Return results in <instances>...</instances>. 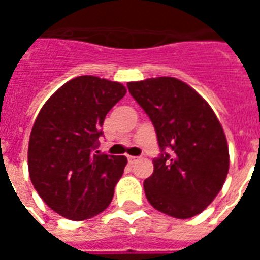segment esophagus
I'll return each instance as SVG.
<instances>
[{
	"label": "esophagus",
	"instance_id": "obj_1",
	"mask_svg": "<svg viewBox=\"0 0 260 260\" xmlns=\"http://www.w3.org/2000/svg\"><path fill=\"white\" fill-rule=\"evenodd\" d=\"M136 160H138V158H136V156H128V162H129V165H134Z\"/></svg>",
	"mask_w": 260,
	"mask_h": 260
}]
</instances>
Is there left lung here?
Segmentation results:
<instances>
[{
  "label": "left lung",
  "instance_id": "1",
  "mask_svg": "<svg viewBox=\"0 0 260 260\" xmlns=\"http://www.w3.org/2000/svg\"><path fill=\"white\" fill-rule=\"evenodd\" d=\"M126 86L151 118L162 151L152 160L154 173L144 181L147 200L171 217L201 213L220 193L230 170L228 144L217 116L196 90L173 77Z\"/></svg>",
  "mask_w": 260,
  "mask_h": 260
}]
</instances>
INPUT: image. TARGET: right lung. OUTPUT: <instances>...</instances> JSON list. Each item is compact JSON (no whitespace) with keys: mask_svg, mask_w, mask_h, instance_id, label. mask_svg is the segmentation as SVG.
Instances as JSON below:
<instances>
[{"mask_svg":"<svg viewBox=\"0 0 260 260\" xmlns=\"http://www.w3.org/2000/svg\"><path fill=\"white\" fill-rule=\"evenodd\" d=\"M125 93L120 82L82 75L59 87L39 112L28 170L43 201L63 217L81 221L109 206L126 158L93 151L105 116Z\"/></svg>","mask_w":260,"mask_h":260,"instance_id":"1","label":"right lung"}]
</instances>
